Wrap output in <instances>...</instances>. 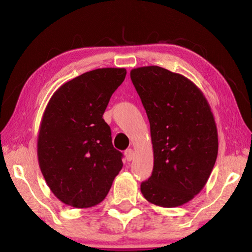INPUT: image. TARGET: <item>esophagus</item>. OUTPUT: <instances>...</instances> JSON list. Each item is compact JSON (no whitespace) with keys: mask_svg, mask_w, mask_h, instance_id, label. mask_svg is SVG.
<instances>
[{"mask_svg":"<svg viewBox=\"0 0 252 252\" xmlns=\"http://www.w3.org/2000/svg\"><path fill=\"white\" fill-rule=\"evenodd\" d=\"M126 155V159L127 161H132L134 159V151L132 150V149H127V150L125 152Z\"/></svg>","mask_w":252,"mask_h":252,"instance_id":"34e87169","label":"esophagus"}]
</instances>
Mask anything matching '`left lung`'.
Returning <instances> with one entry per match:
<instances>
[{
    "label": "left lung",
    "mask_w": 252,
    "mask_h": 252,
    "mask_svg": "<svg viewBox=\"0 0 252 252\" xmlns=\"http://www.w3.org/2000/svg\"><path fill=\"white\" fill-rule=\"evenodd\" d=\"M130 76L150 122L155 157L141 192L156 206H182L203 189L218 156L210 105L192 81L163 67H136Z\"/></svg>",
    "instance_id": "8db88e82"
}]
</instances>
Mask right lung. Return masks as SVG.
<instances>
[{"instance_id":"add662e5","label":"right lung","mask_w":252,"mask_h":252,"mask_svg":"<svg viewBox=\"0 0 252 252\" xmlns=\"http://www.w3.org/2000/svg\"><path fill=\"white\" fill-rule=\"evenodd\" d=\"M123 67H103L62 84L44 110L37 135V159L46 185L73 208L96 206L122 169L103 113L125 81Z\"/></svg>"}]
</instances>
